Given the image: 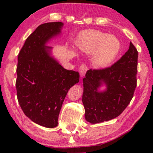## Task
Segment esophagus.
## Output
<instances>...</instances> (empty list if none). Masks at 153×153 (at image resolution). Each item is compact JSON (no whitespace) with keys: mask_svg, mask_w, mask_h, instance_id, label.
I'll return each mask as SVG.
<instances>
[{"mask_svg":"<svg viewBox=\"0 0 153 153\" xmlns=\"http://www.w3.org/2000/svg\"><path fill=\"white\" fill-rule=\"evenodd\" d=\"M88 70V67L85 64H82L79 68V74L81 76H84Z\"/></svg>","mask_w":153,"mask_h":153,"instance_id":"34e87169","label":"esophagus"}]
</instances>
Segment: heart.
Returning a JSON list of instances; mask_svg holds the SVG:
<instances>
[{
	"label": "heart",
	"instance_id": "heart-1",
	"mask_svg": "<svg viewBox=\"0 0 153 153\" xmlns=\"http://www.w3.org/2000/svg\"><path fill=\"white\" fill-rule=\"evenodd\" d=\"M76 45L81 51L93 54V63L100 68L111 65L120 53L121 44L114 35L98 30H83L78 35Z\"/></svg>",
	"mask_w": 153,
	"mask_h": 153
}]
</instances>
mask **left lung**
<instances>
[{
    "label": "left lung",
    "instance_id": "8db88e82",
    "mask_svg": "<svg viewBox=\"0 0 153 153\" xmlns=\"http://www.w3.org/2000/svg\"><path fill=\"white\" fill-rule=\"evenodd\" d=\"M138 51L131 42L127 51L109 68L89 70L83 79L85 118L92 124L108 121L122 114L137 86ZM105 85L106 88L100 91Z\"/></svg>",
    "mask_w": 153,
    "mask_h": 153
}]
</instances>
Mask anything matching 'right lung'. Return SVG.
Segmentation results:
<instances>
[{"instance_id":"obj_1","label":"right lung","mask_w":153,"mask_h":153,"mask_svg":"<svg viewBox=\"0 0 153 153\" xmlns=\"http://www.w3.org/2000/svg\"><path fill=\"white\" fill-rule=\"evenodd\" d=\"M62 22L41 24L28 37L18 55L16 81L19 104L24 114L41 126L58 125L67 93L79 81L78 72L65 69L47 44L59 35Z\"/></svg>"}]
</instances>
